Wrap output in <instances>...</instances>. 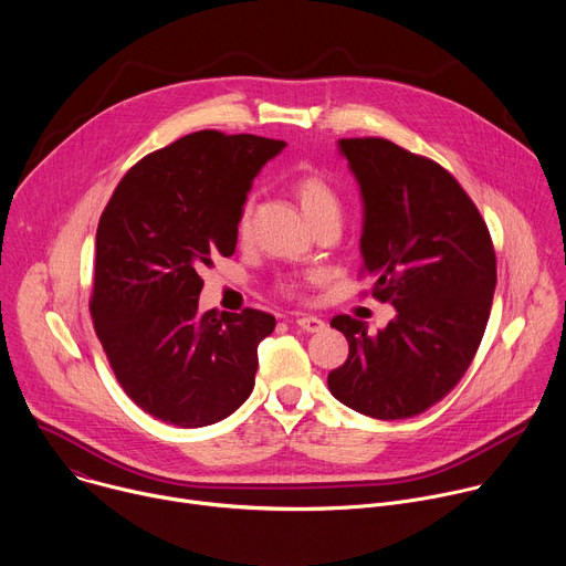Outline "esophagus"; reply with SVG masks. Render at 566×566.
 <instances>
[{
  "label": "esophagus",
  "instance_id": "1",
  "mask_svg": "<svg viewBox=\"0 0 566 566\" xmlns=\"http://www.w3.org/2000/svg\"><path fill=\"white\" fill-rule=\"evenodd\" d=\"M295 327H300L306 334H317L327 327V322L319 319L317 315H300L295 317Z\"/></svg>",
  "mask_w": 566,
  "mask_h": 566
}]
</instances>
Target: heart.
<instances>
[{
    "instance_id": "b5f03b06",
    "label": "heart",
    "mask_w": 566,
    "mask_h": 566,
    "mask_svg": "<svg viewBox=\"0 0 566 566\" xmlns=\"http://www.w3.org/2000/svg\"><path fill=\"white\" fill-rule=\"evenodd\" d=\"M295 197L300 201V208L304 212V217L308 219V223H317V221H325V219H340V199L336 195V190L317 175H304L295 181ZM251 212L253 206L247 203L244 210L239 214L237 221V234L239 237H247L251 230ZM297 286L286 284L284 291L286 293H295Z\"/></svg>"
}]
</instances>
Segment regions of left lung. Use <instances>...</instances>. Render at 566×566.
I'll list each match as a JSON object with an SVG mask.
<instances>
[{
  "instance_id": "left-lung-1",
  "label": "left lung",
  "mask_w": 566,
  "mask_h": 566,
  "mask_svg": "<svg viewBox=\"0 0 566 566\" xmlns=\"http://www.w3.org/2000/svg\"><path fill=\"white\" fill-rule=\"evenodd\" d=\"M363 197V271L396 308L385 329L336 315L349 356L327 378L343 406L380 421L410 419L465 374L486 332L497 266L479 210L434 160L385 138H340Z\"/></svg>"
}]
</instances>
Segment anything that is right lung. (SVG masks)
<instances>
[{
  "label": "right lung",
  "instance_id": "add662e5",
  "mask_svg": "<svg viewBox=\"0 0 566 566\" xmlns=\"http://www.w3.org/2000/svg\"><path fill=\"white\" fill-rule=\"evenodd\" d=\"M286 147L253 134L195 132L147 154L114 190L96 232L92 317L140 410L179 428L232 415L255 385L271 313L199 311L201 271L230 258L260 170Z\"/></svg>",
  "mask_w": 566,
  "mask_h": 566
}]
</instances>
